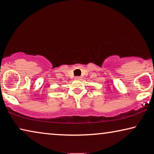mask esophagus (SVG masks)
<instances>
[{"label":"esophagus","mask_w":154,"mask_h":154,"mask_svg":"<svg viewBox=\"0 0 154 154\" xmlns=\"http://www.w3.org/2000/svg\"><path fill=\"white\" fill-rule=\"evenodd\" d=\"M75 79H76V80H82V77L77 76V77H75Z\"/></svg>","instance_id":"obj_1"}]
</instances>
